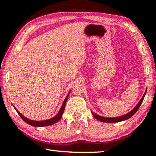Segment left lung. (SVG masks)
Segmentation results:
<instances>
[{"instance_id":"8db88e82","label":"left lung","mask_w":156,"mask_h":156,"mask_svg":"<svg viewBox=\"0 0 156 156\" xmlns=\"http://www.w3.org/2000/svg\"><path fill=\"white\" fill-rule=\"evenodd\" d=\"M147 92V91H146ZM146 92H145L144 95L141 99V100L139 101V103L137 104V106L135 107V108L132 110L131 112H129V113H127L126 115H122V116H119V117H113V118H110V117H101V116H99L98 115H97L95 113H94L92 112V113H93V116L95 117L97 119H98V120L101 121V122H108V123H113V122H121V121H124V120H126V119L130 118V117H131L133 115L136 113L137 111V110L140 108V105H141V104L142 103L143 101V99L144 98V96H145V94H146Z\"/></svg>"}]
</instances>
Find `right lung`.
<instances>
[{
  "instance_id": "obj_1",
  "label": "right lung",
  "mask_w": 156,
  "mask_h": 156,
  "mask_svg": "<svg viewBox=\"0 0 156 156\" xmlns=\"http://www.w3.org/2000/svg\"><path fill=\"white\" fill-rule=\"evenodd\" d=\"M68 96H69V93H68V95H67V97H66V98L65 99L64 101H63L62 106H61V108L60 109V111L57 113V115H56L54 117H52V118L50 119H47V120H44V121H34V120H31V119H27V118H26V117H25L23 115L20 114L16 108H15V109H16V111H17L18 114L19 115L20 117H21V119H23V120L26 122V123H27L28 124L31 125V126H37V127L50 126V125H52L53 124L57 123V122H58V121L60 120V119L61 118V117H62V115H63V111H64L65 106H66V101H67V99L68 98Z\"/></svg>"
}]
</instances>
